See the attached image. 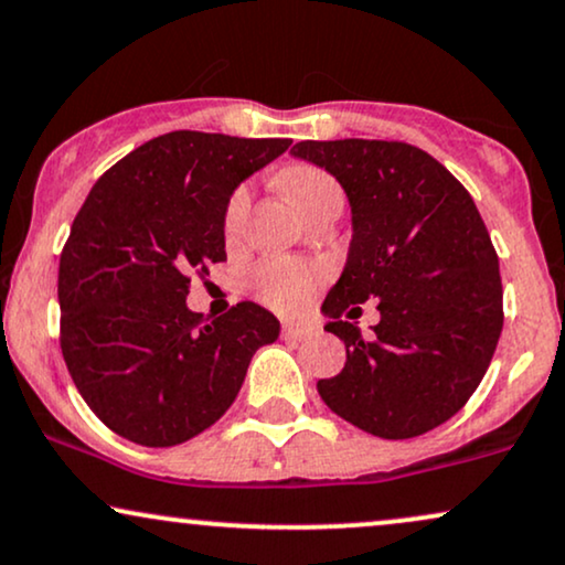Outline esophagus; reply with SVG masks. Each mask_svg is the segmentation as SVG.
I'll return each mask as SVG.
<instances>
[{
    "instance_id": "obj_1",
    "label": "esophagus",
    "mask_w": 565,
    "mask_h": 565,
    "mask_svg": "<svg viewBox=\"0 0 565 565\" xmlns=\"http://www.w3.org/2000/svg\"><path fill=\"white\" fill-rule=\"evenodd\" d=\"M316 333H318V326L312 323V320H287V323L281 326V335L287 341H305V339H312Z\"/></svg>"
}]
</instances>
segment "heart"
Listing matches in <instances>:
<instances>
[{
  "mask_svg": "<svg viewBox=\"0 0 565 565\" xmlns=\"http://www.w3.org/2000/svg\"><path fill=\"white\" fill-rule=\"evenodd\" d=\"M278 190L287 195L299 211L310 213L318 205L328 203V200H344L341 195L339 182L328 174L326 169L316 167V163L295 161L287 163L276 171ZM247 211V190L237 188L226 200L224 209V232L226 237H237L242 230V218ZM320 278V268L310 266V263L291 260V258H268L263 260L258 268L249 276L255 295L263 302L276 307V310H299L307 299H310L312 289H316Z\"/></svg>",
  "mask_w": 565,
  "mask_h": 565,
  "instance_id": "obj_1",
  "label": "heart"
}]
</instances>
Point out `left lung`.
<instances>
[{"label":"left lung","instance_id":"obj_1","mask_svg":"<svg viewBox=\"0 0 565 565\" xmlns=\"http://www.w3.org/2000/svg\"><path fill=\"white\" fill-rule=\"evenodd\" d=\"M352 205L349 258L328 291L326 331L344 370L318 381L328 409L377 438L404 440L451 419L488 373L503 328L498 255L472 195L423 148L398 140H302ZM379 299L362 337L343 316Z\"/></svg>","mask_w":565,"mask_h":565}]
</instances>
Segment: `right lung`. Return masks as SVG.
<instances>
[{"label": "right lung", "mask_w": 565, "mask_h": 565, "mask_svg": "<svg viewBox=\"0 0 565 565\" xmlns=\"http://www.w3.org/2000/svg\"><path fill=\"white\" fill-rule=\"evenodd\" d=\"M289 146L177 130L93 184L60 255V344L109 430L148 448L195 438L237 398L253 354L278 339L260 305L211 320L184 299L192 270L226 260V200Z\"/></svg>", "instance_id": "right-lung-1"}]
</instances>
